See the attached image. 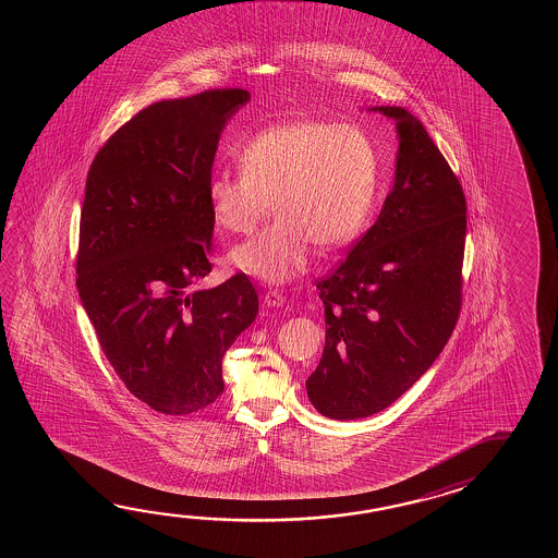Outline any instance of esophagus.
<instances>
[{
	"label": "esophagus",
	"mask_w": 558,
	"mask_h": 558,
	"mask_svg": "<svg viewBox=\"0 0 558 558\" xmlns=\"http://www.w3.org/2000/svg\"><path fill=\"white\" fill-rule=\"evenodd\" d=\"M263 303L267 307H283L284 295L279 289H269L265 295H263Z\"/></svg>",
	"instance_id": "esophagus-1"
}]
</instances>
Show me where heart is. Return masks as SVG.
Segmentation results:
<instances>
[{"label":"heart","mask_w":558,"mask_h":558,"mask_svg":"<svg viewBox=\"0 0 558 558\" xmlns=\"http://www.w3.org/2000/svg\"><path fill=\"white\" fill-rule=\"evenodd\" d=\"M241 173L207 185L215 223L250 235L271 211V226L231 253V262L267 283L303 274L313 245L339 250L373 211L379 161L363 131L329 121H293L259 131L238 151Z\"/></svg>","instance_id":"1"}]
</instances>
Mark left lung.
<instances>
[{
  "instance_id": "8db88e82",
  "label": "left lung",
  "mask_w": 558,
  "mask_h": 558,
  "mask_svg": "<svg viewBox=\"0 0 558 558\" xmlns=\"http://www.w3.org/2000/svg\"><path fill=\"white\" fill-rule=\"evenodd\" d=\"M375 111L397 121L395 187L375 226L317 281L327 331L307 395L320 415L341 421L375 415L409 391L463 303V185L415 116Z\"/></svg>"
}]
</instances>
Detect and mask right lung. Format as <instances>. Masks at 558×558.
Returning a JSON list of instances; mask_svg holds the SVG:
<instances>
[{
    "label": "right lung",
    "mask_w": 558,
    "mask_h": 558,
    "mask_svg": "<svg viewBox=\"0 0 558 558\" xmlns=\"http://www.w3.org/2000/svg\"><path fill=\"white\" fill-rule=\"evenodd\" d=\"M247 101L250 92L226 87L151 104L87 173L77 291L119 379L166 415H190L223 392V355L259 311L245 274L195 289L214 267L217 143Z\"/></svg>",
    "instance_id": "obj_1"
}]
</instances>
